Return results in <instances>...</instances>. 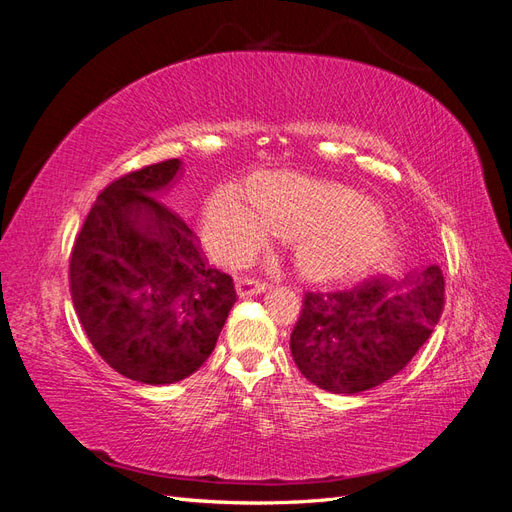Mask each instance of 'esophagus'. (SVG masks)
Listing matches in <instances>:
<instances>
[{"label":"esophagus","mask_w":512,"mask_h":512,"mask_svg":"<svg viewBox=\"0 0 512 512\" xmlns=\"http://www.w3.org/2000/svg\"><path fill=\"white\" fill-rule=\"evenodd\" d=\"M269 288H271L269 284L258 282V280H239L237 282V294L241 299L254 297V294H260V292H267Z\"/></svg>","instance_id":"obj_1"}]
</instances>
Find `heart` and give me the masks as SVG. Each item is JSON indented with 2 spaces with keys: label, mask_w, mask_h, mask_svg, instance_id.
Returning a JSON list of instances; mask_svg holds the SVG:
<instances>
[{
  "label": "heart",
  "mask_w": 512,
  "mask_h": 512,
  "mask_svg": "<svg viewBox=\"0 0 512 512\" xmlns=\"http://www.w3.org/2000/svg\"><path fill=\"white\" fill-rule=\"evenodd\" d=\"M273 232L292 245L299 273L316 284L363 280L397 252L382 207L342 183L273 173L254 183L252 198L232 183L209 196L205 237L228 265L252 260Z\"/></svg>",
  "instance_id": "b5f03b06"
}]
</instances>
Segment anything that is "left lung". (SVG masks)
Segmentation results:
<instances>
[{
	"instance_id": "obj_1",
	"label": "left lung",
	"mask_w": 512,
	"mask_h": 512,
	"mask_svg": "<svg viewBox=\"0 0 512 512\" xmlns=\"http://www.w3.org/2000/svg\"><path fill=\"white\" fill-rule=\"evenodd\" d=\"M442 309L444 275L438 265L399 282L369 277L352 290L307 292L290 335L292 359L324 391H369L412 361Z\"/></svg>"
}]
</instances>
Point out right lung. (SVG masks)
<instances>
[{
    "label": "right lung",
    "instance_id": "right-lung-1",
    "mask_svg": "<svg viewBox=\"0 0 512 512\" xmlns=\"http://www.w3.org/2000/svg\"><path fill=\"white\" fill-rule=\"evenodd\" d=\"M181 160L134 170L100 192L74 241L70 292L91 346L121 376L173 384L203 365L237 301L181 215L162 203Z\"/></svg>",
    "mask_w": 512,
    "mask_h": 512
}]
</instances>
